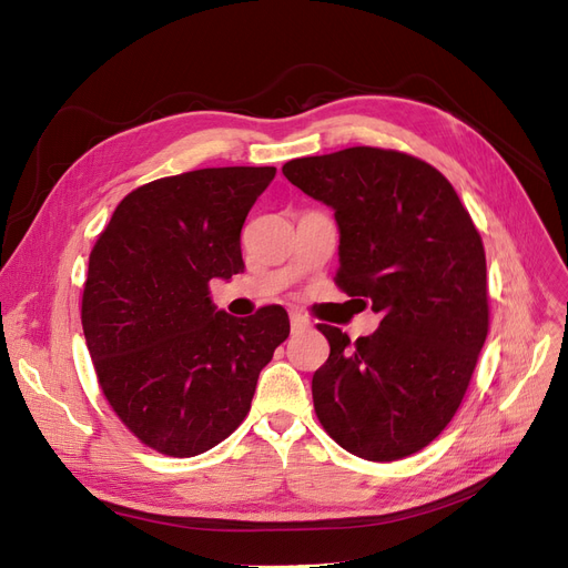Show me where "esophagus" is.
Listing matches in <instances>:
<instances>
[{
  "label": "esophagus",
  "instance_id": "obj_1",
  "mask_svg": "<svg viewBox=\"0 0 568 568\" xmlns=\"http://www.w3.org/2000/svg\"><path fill=\"white\" fill-rule=\"evenodd\" d=\"M290 325H292V334H297L308 327V320L302 313L294 311V313H290Z\"/></svg>",
  "mask_w": 568,
  "mask_h": 568
}]
</instances>
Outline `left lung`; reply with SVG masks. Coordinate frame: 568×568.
<instances>
[{
  "instance_id": "8db88e82",
  "label": "left lung",
  "mask_w": 568,
  "mask_h": 568,
  "mask_svg": "<svg viewBox=\"0 0 568 568\" xmlns=\"http://www.w3.org/2000/svg\"><path fill=\"white\" fill-rule=\"evenodd\" d=\"M334 209L336 285L381 315L374 334L329 341L313 374L323 429L368 462L404 459L448 427L489 329L483 239L450 181L420 158L355 145L283 164Z\"/></svg>"
}]
</instances>
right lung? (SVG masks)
Segmentation results:
<instances>
[{"label":"right lung","mask_w":568,"mask_h":568,"mask_svg":"<svg viewBox=\"0 0 568 568\" xmlns=\"http://www.w3.org/2000/svg\"><path fill=\"white\" fill-rule=\"evenodd\" d=\"M274 176L213 166L145 183L90 253L81 323L97 381L120 423L162 455L225 440L290 334L283 306L232 317L209 297L213 278L243 271L241 227Z\"/></svg>","instance_id":"right-lung-1"}]
</instances>
